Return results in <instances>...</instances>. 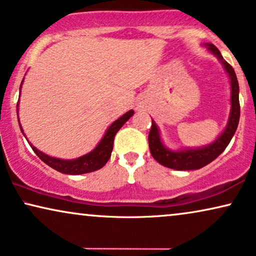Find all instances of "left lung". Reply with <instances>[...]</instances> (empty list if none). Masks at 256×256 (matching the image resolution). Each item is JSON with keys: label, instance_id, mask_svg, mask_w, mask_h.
I'll return each mask as SVG.
<instances>
[{"label": "left lung", "instance_id": "left-lung-1", "mask_svg": "<svg viewBox=\"0 0 256 256\" xmlns=\"http://www.w3.org/2000/svg\"><path fill=\"white\" fill-rule=\"evenodd\" d=\"M207 47L208 50H210L215 56H218V58L222 62L226 72H228V76H230L232 87V110L230 121H228L224 132L218 136V140L212 144L207 146V147L187 149V150L181 152H172L166 148L162 144L156 124L152 120V128L148 135L149 149H150L152 158L158 164L167 168L176 169V170H192V169H200L204 167V166L210 164L212 161H214L224 150L226 147L230 144L232 138H233L235 130L238 128V118H240V102H238V82L236 75H235L233 67L230 63L224 61L220 50L214 44H207Z\"/></svg>", "mask_w": 256, "mask_h": 256}]
</instances>
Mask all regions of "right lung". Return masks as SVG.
Instances as JSON below:
<instances>
[{
  "label": "right lung",
  "mask_w": 256,
  "mask_h": 256,
  "mask_svg": "<svg viewBox=\"0 0 256 256\" xmlns=\"http://www.w3.org/2000/svg\"><path fill=\"white\" fill-rule=\"evenodd\" d=\"M132 114H134V112L129 110L126 112L124 115H122L120 118H118V120H116L114 124H112L110 127L108 128V130L106 132L104 136L102 138V140L100 141V144L96 146L94 150H92L90 152H88V154L84 155V156L75 158V160H61V158L48 156V155H46L44 152L38 150V149H36L32 144H30L32 150L35 152V154L38 155V156L41 158L44 164H47L49 167L54 168L55 170L63 172V174L80 175V174H86V172H95L98 170V169L102 168L106 164H107V161L109 160V158H110L112 155V144H114V138L116 132L120 130V128L129 120V118H132ZM18 124H20V120H18ZM20 128H21L22 130L21 126H20Z\"/></svg>",
  "instance_id": "obj_1"
}]
</instances>
